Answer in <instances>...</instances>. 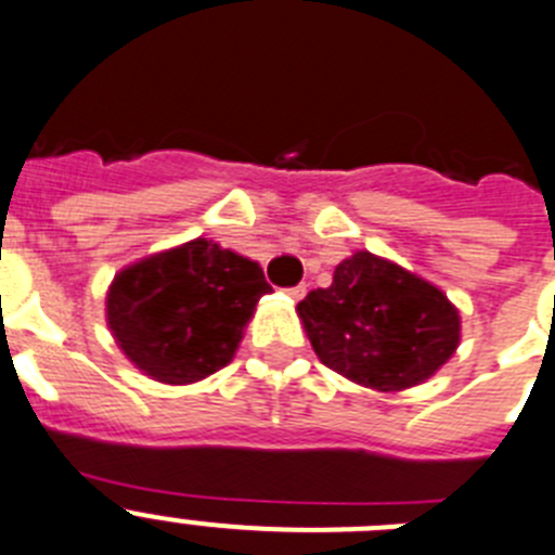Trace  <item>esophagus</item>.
<instances>
[{
	"label": "esophagus",
	"mask_w": 555,
	"mask_h": 555,
	"mask_svg": "<svg viewBox=\"0 0 555 555\" xmlns=\"http://www.w3.org/2000/svg\"><path fill=\"white\" fill-rule=\"evenodd\" d=\"M286 294L292 297V300H300V297H306V286H292L286 288Z\"/></svg>",
	"instance_id": "esophagus-1"
}]
</instances>
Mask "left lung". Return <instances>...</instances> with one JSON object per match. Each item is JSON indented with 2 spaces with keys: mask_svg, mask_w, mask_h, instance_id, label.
<instances>
[{
  "mask_svg": "<svg viewBox=\"0 0 555 555\" xmlns=\"http://www.w3.org/2000/svg\"><path fill=\"white\" fill-rule=\"evenodd\" d=\"M297 313L327 370L377 391L425 384L461 341L459 308L442 288L366 249L338 263Z\"/></svg>",
  "mask_w": 555,
  "mask_h": 555,
  "instance_id": "8db88e82",
  "label": "left lung"
}]
</instances>
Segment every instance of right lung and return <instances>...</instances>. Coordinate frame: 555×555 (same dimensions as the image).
I'll return each instance as SVG.
<instances>
[{
  "label": "right lung",
  "instance_id": "add662e5",
  "mask_svg": "<svg viewBox=\"0 0 555 555\" xmlns=\"http://www.w3.org/2000/svg\"><path fill=\"white\" fill-rule=\"evenodd\" d=\"M269 292L258 261L194 238L116 272L105 317L135 370L158 384L185 386L233 361L255 306Z\"/></svg>",
  "mask_w": 555,
  "mask_h": 555
}]
</instances>
